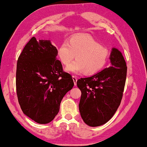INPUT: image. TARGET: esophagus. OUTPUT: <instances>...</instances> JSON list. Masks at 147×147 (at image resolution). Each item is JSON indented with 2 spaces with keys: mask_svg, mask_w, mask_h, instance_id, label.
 Listing matches in <instances>:
<instances>
[{
  "mask_svg": "<svg viewBox=\"0 0 147 147\" xmlns=\"http://www.w3.org/2000/svg\"><path fill=\"white\" fill-rule=\"evenodd\" d=\"M72 79H73V81L74 82V85L76 86L77 84V79L76 76H72Z\"/></svg>",
  "mask_w": 147,
  "mask_h": 147,
  "instance_id": "34e87169",
  "label": "esophagus"
}]
</instances>
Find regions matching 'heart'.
Returning a JSON list of instances; mask_svg holds the SVG:
<instances>
[{
	"label": "heart",
	"instance_id": "heart-1",
	"mask_svg": "<svg viewBox=\"0 0 147 147\" xmlns=\"http://www.w3.org/2000/svg\"><path fill=\"white\" fill-rule=\"evenodd\" d=\"M57 56L65 65L76 57V61L65 68L68 72L79 74L85 71L87 75H93L106 64L109 51L92 37L81 35L72 37L68 42L63 41L57 50Z\"/></svg>",
	"mask_w": 147,
	"mask_h": 147
}]
</instances>
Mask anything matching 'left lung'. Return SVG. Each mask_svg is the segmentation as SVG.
<instances>
[{
    "label": "left lung",
    "instance_id": "1",
    "mask_svg": "<svg viewBox=\"0 0 147 147\" xmlns=\"http://www.w3.org/2000/svg\"><path fill=\"white\" fill-rule=\"evenodd\" d=\"M111 66L77 85L81 91L79 108L86 124L98 127L107 122L117 111L122 98L127 76V65L121 52L113 48Z\"/></svg>",
    "mask_w": 147,
    "mask_h": 147
}]
</instances>
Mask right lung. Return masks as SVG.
<instances>
[{"mask_svg": "<svg viewBox=\"0 0 147 147\" xmlns=\"http://www.w3.org/2000/svg\"><path fill=\"white\" fill-rule=\"evenodd\" d=\"M57 50L50 40L32 37L25 46L16 65L18 100L27 117L40 124L54 120L61 102L74 86L70 74L56 59Z\"/></svg>", "mask_w": 147, "mask_h": 147, "instance_id": "obj_1", "label": "right lung"}]
</instances>
